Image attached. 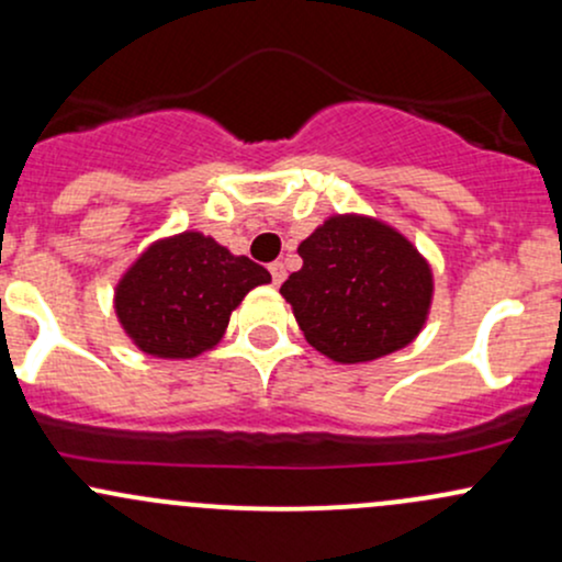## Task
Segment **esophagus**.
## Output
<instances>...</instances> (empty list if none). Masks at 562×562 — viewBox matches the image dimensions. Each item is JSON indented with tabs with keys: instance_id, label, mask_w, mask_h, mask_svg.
Returning a JSON list of instances; mask_svg holds the SVG:
<instances>
[{
	"instance_id": "1",
	"label": "esophagus",
	"mask_w": 562,
	"mask_h": 562,
	"mask_svg": "<svg viewBox=\"0 0 562 562\" xmlns=\"http://www.w3.org/2000/svg\"><path fill=\"white\" fill-rule=\"evenodd\" d=\"M269 271H271V282H274V285H282V280H285V263L282 261L269 263Z\"/></svg>"
}]
</instances>
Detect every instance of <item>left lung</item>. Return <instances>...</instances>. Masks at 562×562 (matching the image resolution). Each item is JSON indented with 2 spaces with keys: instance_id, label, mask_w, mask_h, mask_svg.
I'll list each match as a JSON object with an SVG mask.
<instances>
[{
  "instance_id": "8db88e82",
  "label": "left lung",
  "mask_w": 562,
  "mask_h": 562,
  "mask_svg": "<svg viewBox=\"0 0 562 562\" xmlns=\"http://www.w3.org/2000/svg\"><path fill=\"white\" fill-rule=\"evenodd\" d=\"M280 293L306 341L341 366L408 347L429 317L431 267L405 234L360 213L330 215L299 245Z\"/></svg>"
}]
</instances>
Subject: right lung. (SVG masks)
Wrapping results in <instances>:
<instances>
[{"mask_svg":"<svg viewBox=\"0 0 562 562\" xmlns=\"http://www.w3.org/2000/svg\"><path fill=\"white\" fill-rule=\"evenodd\" d=\"M271 274L202 232L151 243L120 277L114 312L144 355L191 360L224 338L232 312Z\"/></svg>","mask_w":562,"mask_h":562,"instance_id":"right-lung-1","label":"right lung"}]
</instances>
